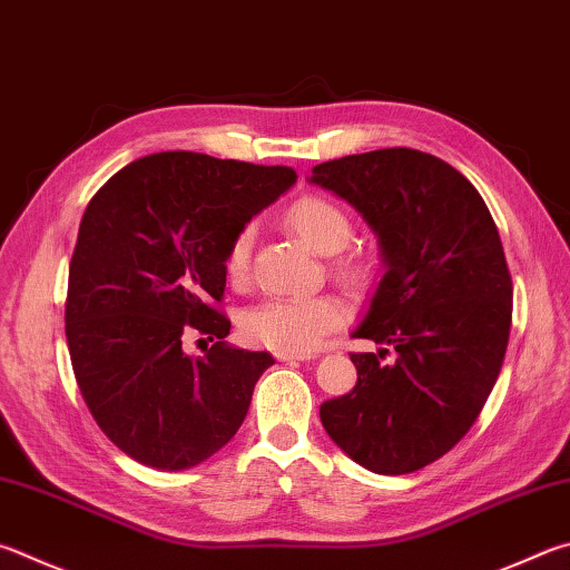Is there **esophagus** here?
<instances>
[{"label":"esophagus","mask_w":570,"mask_h":570,"mask_svg":"<svg viewBox=\"0 0 570 570\" xmlns=\"http://www.w3.org/2000/svg\"><path fill=\"white\" fill-rule=\"evenodd\" d=\"M278 361H312L314 354H296V351H276L274 354Z\"/></svg>","instance_id":"esophagus-1"}]
</instances>
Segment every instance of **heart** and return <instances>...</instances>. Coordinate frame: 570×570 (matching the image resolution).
<instances>
[{
  "mask_svg": "<svg viewBox=\"0 0 570 570\" xmlns=\"http://www.w3.org/2000/svg\"><path fill=\"white\" fill-rule=\"evenodd\" d=\"M298 239L321 256H334L351 242V222L346 212L326 196L306 194L288 204L284 212ZM252 229L246 226L234 236L226 252V272L232 278H244L249 268ZM344 274H356L354 266H344ZM346 316L344 304L334 296H274L252 306L242 316V334L276 351H314L331 328H336Z\"/></svg>",
  "mask_w": 570,
  "mask_h": 570,
  "instance_id": "heart-1",
  "label": "heart"
}]
</instances>
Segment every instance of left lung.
<instances>
[{"mask_svg": "<svg viewBox=\"0 0 570 570\" xmlns=\"http://www.w3.org/2000/svg\"><path fill=\"white\" fill-rule=\"evenodd\" d=\"M306 181L376 234L384 274L354 336L396 351L391 364L351 354L356 386L321 403V423L368 471H419L465 436L501 374L513 284L499 229L475 186L426 151L351 154Z\"/></svg>", "mask_w": 570, "mask_h": 570, "instance_id": "1", "label": "left lung"}]
</instances>
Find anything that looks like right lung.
<instances>
[{
	"label": "right lung",
	"instance_id": "obj_1",
	"mask_svg": "<svg viewBox=\"0 0 570 570\" xmlns=\"http://www.w3.org/2000/svg\"><path fill=\"white\" fill-rule=\"evenodd\" d=\"M296 184L288 167L161 151L101 186L69 264L67 344L81 396L114 446L149 469L184 471L234 439L268 351L226 344L216 312L226 252ZM215 346L186 355L180 336Z\"/></svg>",
	"mask_w": 570,
	"mask_h": 570
}]
</instances>
